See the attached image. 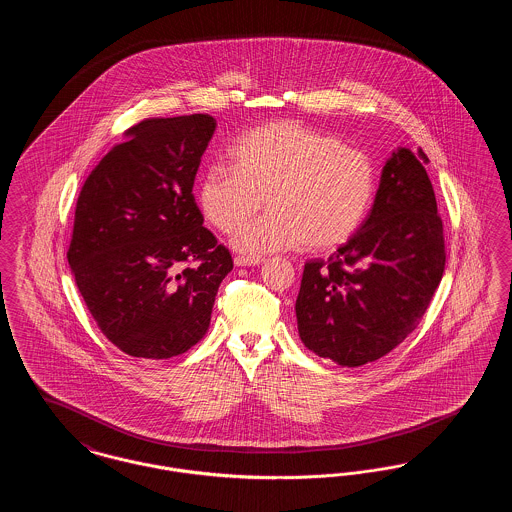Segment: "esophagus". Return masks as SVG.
I'll return each instance as SVG.
<instances>
[{
  "instance_id": "obj_1",
  "label": "esophagus",
  "mask_w": 512,
  "mask_h": 512,
  "mask_svg": "<svg viewBox=\"0 0 512 512\" xmlns=\"http://www.w3.org/2000/svg\"><path fill=\"white\" fill-rule=\"evenodd\" d=\"M265 259L263 257H251V255H238L236 259H234V263L238 265V267H255V265H261Z\"/></svg>"
}]
</instances>
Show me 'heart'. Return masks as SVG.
<instances>
[{
    "instance_id": "b5f03b06",
    "label": "heart",
    "mask_w": 512,
    "mask_h": 512,
    "mask_svg": "<svg viewBox=\"0 0 512 512\" xmlns=\"http://www.w3.org/2000/svg\"><path fill=\"white\" fill-rule=\"evenodd\" d=\"M376 165L365 151L299 122H268L228 149V167H211L199 180L203 217L232 234L268 197L265 220L240 228L234 244L267 253L305 244L330 251L351 240L374 205Z\"/></svg>"
}]
</instances>
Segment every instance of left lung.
<instances>
[{
	"label": "left lung",
	"mask_w": 512,
	"mask_h": 512,
	"mask_svg": "<svg viewBox=\"0 0 512 512\" xmlns=\"http://www.w3.org/2000/svg\"><path fill=\"white\" fill-rule=\"evenodd\" d=\"M422 149H397L361 230L303 268L299 338L318 357L361 366L390 353L424 317L445 268L443 220Z\"/></svg>",
	"instance_id": "1"
}]
</instances>
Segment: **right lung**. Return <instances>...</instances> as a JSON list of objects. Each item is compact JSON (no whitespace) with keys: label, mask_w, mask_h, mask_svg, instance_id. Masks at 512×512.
<instances>
[{"label":"right lung","mask_w":512,"mask_h":512,"mask_svg":"<svg viewBox=\"0 0 512 512\" xmlns=\"http://www.w3.org/2000/svg\"><path fill=\"white\" fill-rule=\"evenodd\" d=\"M217 121L144 119L88 174L67 251L103 336L130 357L186 353L209 328L228 247L203 226L192 188Z\"/></svg>","instance_id":"1"}]
</instances>
